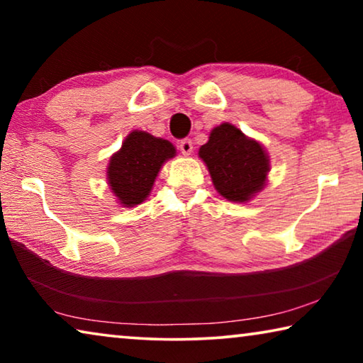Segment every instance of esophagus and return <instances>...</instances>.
Instances as JSON below:
<instances>
[{"mask_svg":"<svg viewBox=\"0 0 363 363\" xmlns=\"http://www.w3.org/2000/svg\"><path fill=\"white\" fill-rule=\"evenodd\" d=\"M179 149L184 153V155H190L194 150V143L190 139H182L181 144H179Z\"/></svg>","mask_w":363,"mask_h":363,"instance_id":"obj_1","label":"esophagus"}]
</instances>
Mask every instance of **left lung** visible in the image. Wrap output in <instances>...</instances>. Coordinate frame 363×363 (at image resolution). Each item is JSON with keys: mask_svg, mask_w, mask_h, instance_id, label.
Returning <instances> with one entry per match:
<instances>
[{"mask_svg": "<svg viewBox=\"0 0 363 363\" xmlns=\"http://www.w3.org/2000/svg\"><path fill=\"white\" fill-rule=\"evenodd\" d=\"M199 157L210 171L214 189L229 201L247 203L266 186L269 155L257 140L230 123L214 128Z\"/></svg>", "mask_w": 363, "mask_h": 363, "instance_id": "obj_1", "label": "left lung"}]
</instances>
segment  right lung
<instances>
[{
  "mask_svg": "<svg viewBox=\"0 0 363 363\" xmlns=\"http://www.w3.org/2000/svg\"><path fill=\"white\" fill-rule=\"evenodd\" d=\"M176 155V147L167 139L145 131H133L121 149L110 157L107 181L123 206H136L149 196L160 168Z\"/></svg>",
  "mask_w": 363,
  "mask_h": 363,
  "instance_id": "1",
  "label": "right lung"
}]
</instances>
